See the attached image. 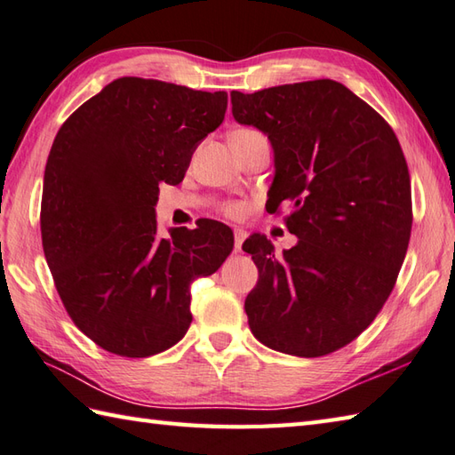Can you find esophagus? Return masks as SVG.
Wrapping results in <instances>:
<instances>
[{
	"label": "esophagus",
	"mask_w": 455,
	"mask_h": 455,
	"mask_svg": "<svg viewBox=\"0 0 455 455\" xmlns=\"http://www.w3.org/2000/svg\"><path fill=\"white\" fill-rule=\"evenodd\" d=\"M245 231L241 229V228H235L234 229V247H235V251H241V245H243V241H245Z\"/></svg>",
	"instance_id": "1"
}]
</instances>
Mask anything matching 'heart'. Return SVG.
<instances>
[{"mask_svg": "<svg viewBox=\"0 0 455 455\" xmlns=\"http://www.w3.org/2000/svg\"><path fill=\"white\" fill-rule=\"evenodd\" d=\"M234 133H239V135H247V133H257L255 129H237V132H234ZM224 212L226 214L229 216V218H237V216H241V206L239 204H228V206L224 208Z\"/></svg>", "mask_w": 455, "mask_h": 455, "instance_id": "obj_1", "label": "heart"}]
</instances>
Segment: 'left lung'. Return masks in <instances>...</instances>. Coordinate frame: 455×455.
Wrapping results in <instances>:
<instances>
[{
  "label": "left lung",
  "instance_id": "left-lung-1",
  "mask_svg": "<svg viewBox=\"0 0 455 455\" xmlns=\"http://www.w3.org/2000/svg\"><path fill=\"white\" fill-rule=\"evenodd\" d=\"M231 114L273 145L267 210L292 208L299 243L275 255L245 239L259 268L245 312L253 336L281 354L322 357L375 320L396 283L412 228L411 176L385 119L336 80L231 92Z\"/></svg>",
  "mask_w": 455,
  "mask_h": 455
}]
</instances>
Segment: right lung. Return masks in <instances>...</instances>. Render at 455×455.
Listing matches in <instances>:
<instances>
[{
  "instance_id": "right-lung-1",
  "label": "right lung",
  "mask_w": 455,
  "mask_h": 455,
  "mask_svg": "<svg viewBox=\"0 0 455 455\" xmlns=\"http://www.w3.org/2000/svg\"><path fill=\"white\" fill-rule=\"evenodd\" d=\"M226 92L117 78L59 129L44 169L41 235L60 300L109 354L149 357L188 331L190 284L234 249L220 221L156 235L159 184H179L224 122Z\"/></svg>"
}]
</instances>
